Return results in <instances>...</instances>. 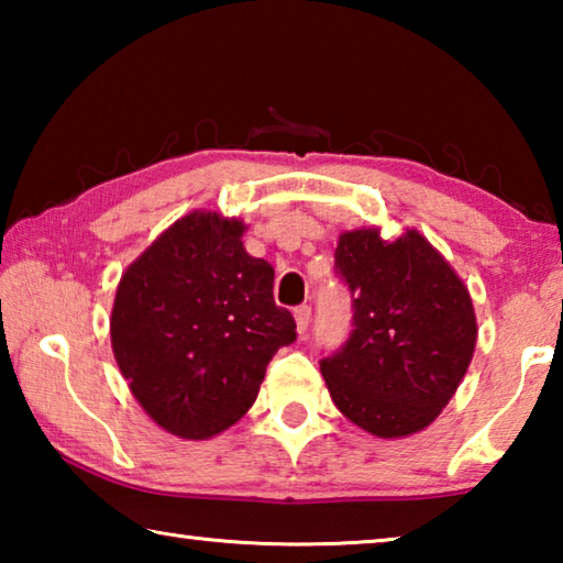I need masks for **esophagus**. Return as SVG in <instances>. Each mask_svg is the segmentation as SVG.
Segmentation results:
<instances>
[{
    "instance_id": "obj_1",
    "label": "esophagus",
    "mask_w": 563,
    "mask_h": 563,
    "mask_svg": "<svg viewBox=\"0 0 563 563\" xmlns=\"http://www.w3.org/2000/svg\"><path fill=\"white\" fill-rule=\"evenodd\" d=\"M292 316H295V325H298V332L300 335H305V332H308V325H310V308L308 305H298V308L292 310Z\"/></svg>"
}]
</instances>
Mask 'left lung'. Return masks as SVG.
Instances as JSON below:
<instances>
[{
  "instance_id": "left-lung-1",
  "label": "left lung",
  "mask_w": 563,
  "mask_h": 563,
  "mask_svg": "<svg viewBox=\"0 0 563 563\" xmlns=\"http://www.w3.org/2000/svg\"><path fill=\"white\" fill-rule=\"evenodd\" d=\"M335 273L352 295V330L320 360L350 422L395 440L432 424L460 387L476 342L470 290L424 235H340Z\"/></svg>"
}]
</instances>
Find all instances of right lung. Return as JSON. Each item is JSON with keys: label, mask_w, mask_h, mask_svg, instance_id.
Instances as JSON below:
<instances>
[{"label": "right lung", "mask_w": 563, "mask_h": 563, "mask_svg": "<svg viewBox=\"0 0 563 563\" xmlns=\"http://www.w3.org/2000/svg\"><path fill=\"white\" fill-rule=\"evenodd\" d=\"M238 218L194 211L121 275L111 347L133 397L166 432L208 440L258 397L265 367L295 342L273 300L275 271L245 253Z\"/></svg>", "instance_id": "add662e5"}]
</instances>
